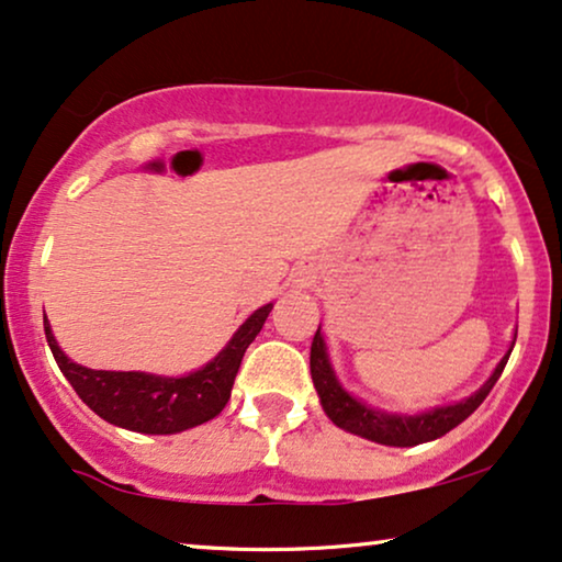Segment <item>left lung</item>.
Returning <instances> with one entry per match:
<instances>
[{
	"mask_svg": "<svg viewBox=\"0 0 562 562\" xmlns=\"http://www.w3.org/2000/svg\"><path fill=\"white\" fill-rule=\"evenodd\" d=\"M512 349H508V355H512ZM508 355L501 359L498 368L493 370V375L488 380H485L481 391H475L470 398L452 403V406H439L434 411H426V414H418V416L383 414V411H375L364 406V403H359L357 398H351L334 375L331 362H328V355H326L324 336H321V326L311 344V378L318 391L321 406H324L326 416L331 418L339 429L351 431L357 434V437H364L378 445L414 447V445L431 442V439L437 437H445L447 431H452L454 426L465 422V418L485 401V395L493 391V385H496V380L506 368Z\"/></svg>",
	"mask_w": 562,
	"mask_h": 562,
	"instance_id": "left-lung-1",
	"label": "left lung"
}]
</instances>
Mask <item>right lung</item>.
Returning a JSON list of instances; mask_svg holds the SVG:
<instances>
[{
  "label": "right lung",
  "instance_id": "add662e5",
  "mask_svg": "<svg viewBox=\"0 0 562 562\" xmlns=\"http://www.w3.org/2000/svg\"><path fill=\"white\" fill-rule=\"evenodd\" d=\"M269 311L272 303L254 311L213 362L184 378L81 368L58 347L48 318H43V328L58 368L97 416L140 434H177L211 422L226 408L244 351L257 339Z\"/></svg>",
  "mask_w": 562,
  "mask_h": 562
}]
</instances>
